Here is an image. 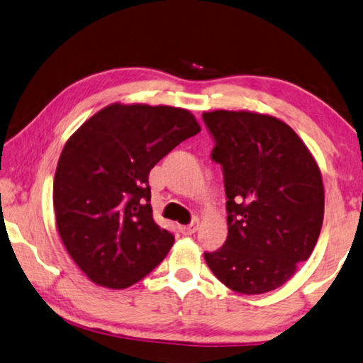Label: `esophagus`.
Wrapping results in <instances>:
<instances>
[{
	"label": "esophagus",
	"instance_id": "obj_1",
	"mask_svg": "<svg viewBox=\"0 0 363 363\" xmlns=\"http://www.w3.org/2000/svg\"><path fill=\"white\" fill-rule=\"evenodd\" d=\"M181 231H182V234H186V235L195 234L199 231V221H192L191 224H187V226H182Z\"/></svg>",
	"mask_w": 363,
	"mask_h": 363
}]
</instances>
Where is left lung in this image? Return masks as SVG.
Masks as SVG:
<instances>
[{
  "mask_svg": "<svg viewBox=\"0 0 363 363\" xmlns=\"http://www.w3.org/2000/svg\"><path fill=\"white\" fill-rule=\"evenodd\" d=\"M221 164L228 239L205 252L213 274L239 294L278 289L312 255L323 224L321 172L289 125L252 111L203 113Z\"/></svg>",
  "mask_w": 363,
  "mask_h": 363,
  "instance_id": "obj_1",
  "label": "left lung"
}]
</instances>
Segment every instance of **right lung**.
I'll use <instances>...</instances> for the list:
<instances>
[{
  "label": "right lung",
  "mask_w": 363,
  "mask_h": 363,
  "mask_svg": "<svg viewBox=\"0 0 363 363\" xmlns=\"http://www.w3.org/2000/svg\"><path fill=\"white\" fill-rule=\"evenodd\" d=\"M199 132L187 109L113 103L69 137L53 182L56 226L95 284L125 289L168 255L174 235L153 221L148 174Z\"/></svg>",
  "instance_id": "add662e5"
}]
</instances>
